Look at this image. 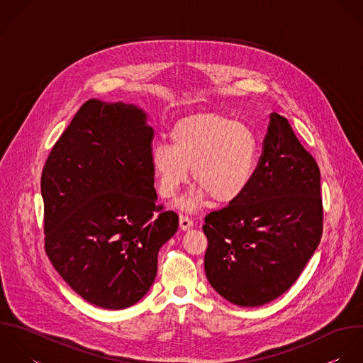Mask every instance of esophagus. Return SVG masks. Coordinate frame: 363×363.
<instances>
[{"label": "esophagus", "instance_id": "esophagus-1", "mask_svg": "<svg viewBox=\"0 0 363 363\" xmlns=\"http://www.w3.org/2000/svg\"><path fill=\"white\" fill-rule=\"evenodd\" d=\"M194 226V222L191 218H188L186 215H179V228L182 230H188Z\"/></svg>", "mask_w": 363, "mask_h": 363}]
</instances>
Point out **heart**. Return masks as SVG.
<instances>
[{
  "label": "heart",
  "mask_w": 363,
  "mask_h": 363,
  "mask_svg": "<svg viewBox=\"0 0 363 363\" xmlns=\"http://www.w3.org/2000/svg\"><path fill=\"white\" fill-rule=\"evenodd\" d=\"M171 144L160 143L151 151V169L158 192L175 198L189 178L196 182L179 206L195 211L212 196L218 203L236 202L250 186L259 143L253 130L215 113H199L175 124Z\"/></svg>",
  "instance_id": "1"
}]
</instances>
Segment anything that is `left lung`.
Returning a JSON list of instances; mask_svg holds the SVG:
<instances>
[{
  "label": "left lung",
  "instance_id": "1",
  "mask_svg": "<svg viewBox=\"0 0 363 363\" xmlns=\"http://www.w3.org/2000/svg\"><path fill=\"white\" fill-rule=\"evenodd\" d=\"M321 174L289 120L270 114L253 181L236 202L205 218V272L211 286L240 307L284 294L323 236Z\"/></svg>",
  "mask_w": 363,
  "mask_h": 363
}]
</instances>
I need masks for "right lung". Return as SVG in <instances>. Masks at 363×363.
<instances>
[{"label":"right lung","mask_w":363,"mask_h":363,"mask_svg":"<svg viewBox=\"0 0 363 363\" xmlns=\"http://www.w3.org/2000/svg\"><path fill=\"white\" fill-rule=\"evenodd\" d=\"M134 104L87 100L53 145L40 177L45 252L87 303L123 310L157 276L178 215L157 203L152 127Z\"/></svg>","instance_id":"1"}]
</instances>
